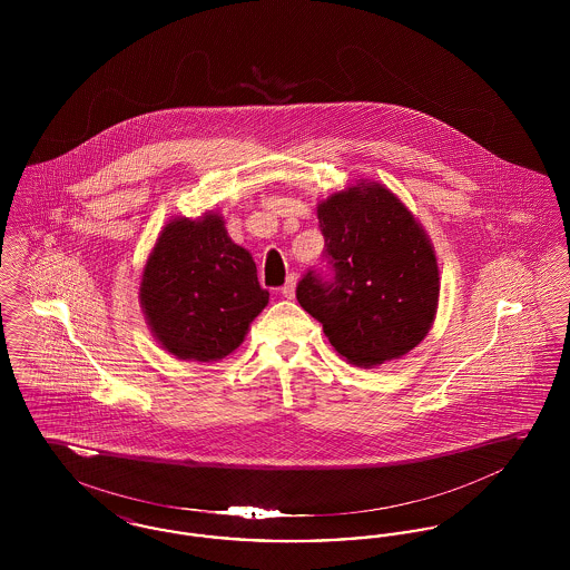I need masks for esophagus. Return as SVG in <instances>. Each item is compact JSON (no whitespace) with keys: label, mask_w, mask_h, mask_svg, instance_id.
<instances>
[{"label":"esophagus","mask_w":570,"mask_h":570,"mask_svg":"<svg viewBox=\"0 0 570 570\" xmlns=\"http://www.w3.org/2000/svg\"><path fill=\"white\" fill-rule=\"evenodd\" d=\"M295 291H297V275L291 273L288 279H286V284L282 286V295L286 298H293L295 297Z\"/></svg>","instance_id":"esophagus-1"}]
</instances>
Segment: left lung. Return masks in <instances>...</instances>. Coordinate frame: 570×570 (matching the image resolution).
Returning <instances> with one entry per match:
<instances>
[{"mask_svg":"<svg viewBox=\"0 0 570 570\" xmlns=\"http://www.w3.org/2000/svg\"><path fill=\"white\" fill-rule=\"evenodd\" d=\"M333 277L307 272L301 307L331 346L358 367L400 358L434 325L440 275L434 245L406 205L376 181H358L318 203Z\"/></svg>","mask_w":570,"mask_h":570,"instance_id":"obj_1","label":"left lung"}]
</instances>
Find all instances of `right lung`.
<instances>
[{
	"instance_id": "right-lung-1",
	"label": "right lung",
	"mask_w": 570,
	"mask_h": 570,
	"mask_svg": "<svg viewBox=\"0 0 570 570\" xmlns=\"http://www.w3.org/2000/svg\"><path fill=\"white\" fill-rule=\"evenodd\" d=\"M138 301L164 351L209 363L242 346L269 293L258 284L252 254L209 212L164 226L142 269Z\"/></svg>"
}]
</instances>
